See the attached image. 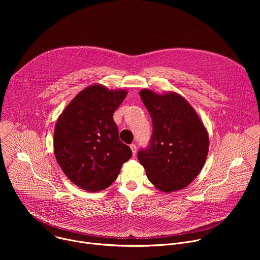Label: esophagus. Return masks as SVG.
<instances>
[{
    "label": "esophagus",
    "mask_w": 260,
    "mask_h": 260,
    "mask_svg": "<svg viewBox=\"0 0 260 260\" xmlns=\"http://www.w3.org/2000/svg\"><path fill=\"white\" fill-rule=\"evenodd\" d=\"M129 147H131V150L133 152V156H136V154H137V146L135 144H132Z\"/></svg>",
    "instance_id": "1"
}]
</instances>
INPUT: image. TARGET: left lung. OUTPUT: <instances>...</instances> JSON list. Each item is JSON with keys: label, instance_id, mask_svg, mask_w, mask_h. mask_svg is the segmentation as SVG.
Segmentation results:
<instances>
[{"label": "left lung", "instance_id": "left-lung-1", "mask_svg": "<svg viewBox=\"0 0 260 260\" xmlns=\"http://www.w3.org/2000/svg\"><path fill=\"white\" fill-rule=\"evenodd\" d=\"M140 96L152 118L149 147L138 153L154 186L173 192L201 173L209 152V135L192 106L177 92L142 89Z\"/></svg>", "mask_w": 260, "mask_h": 260}]
</instances>
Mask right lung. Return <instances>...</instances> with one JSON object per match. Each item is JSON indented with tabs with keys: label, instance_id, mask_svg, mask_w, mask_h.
Returning <instances> with one entry per match:
<instances>
[{
	"label": "right lung",
	"instance_id": "add662e5",
	"mask_svg": "<svg viewBox=\"0 0 260 260\" xmlns=\"http://www.w3.org/2000/svg\"><path fill=\"white\" fill-rule=\"evenodd\" d=\"M126 94L124 89L90 85L70 102L56 121V161L81 189L96 192L109 187L132 157L131 148L119 140L113 120V113Z\"/></svg>",
	"mask_w": 260,
	"mask_h": 260
}]
</instances>
